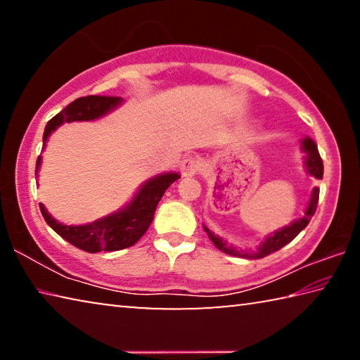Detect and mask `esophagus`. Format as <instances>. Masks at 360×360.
Here are the masks:
<instances>
[{
  "label": "esophagus",
  "instance_id": "esophagus-1",
  "mask_svg": "<svg viewBox=\"0 0 360 360\" xmlns=\"http://www.w3.org/2000/svg\"><path fill=\"white\" fill-rule=\"evenodd\" d=\"M181 172H182V176H186V178H192V176H195L200 172V162L195 157H187L186 160L182 162Z\"/></svg>",
  "mask_w": 360,
  "mask_h": 360
}]
</instances>
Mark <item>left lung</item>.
<instances>
[{"mask_svg": "<svg viewBox=\"0 0 360 360\" xmlns=\"http://www.w3.org/2000/svg\"><path fill=\"white\" fill-rule=\"evenodd\" d=\"M302 150L304 154L303 163H304V168H307V173L314 176L316 179H322V174H324V165H322V158L319 155L318 146H316V143L311 138L307 136L302 139ZM318 200H319V188L314 187L311 192V197H309L307 210H304V214L302 217H298L297 221H294L292 224L285 225V227L279 229L276 231H273L270 235H266L265 238L259 243L257 248L249 249V251H246V249L235 248L233 245H227V241L222 240L221 236L212 233L206 225H203V229L206 233H208L210 240L214 243V246L217 249H221L222 252L229 255H235V257L262 259L265 257V255H270L273 252L279 251V249L284 248L288 243H290L304 227H307L309 221H311V217L314 216L316 208H318Z\"/></svg>", "mask_w": 360, "mask_h": 360, "instance_id": "8db88e82", "label": "left lung"}]
</instances>
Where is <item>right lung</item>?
I'll return each instance as SVG.
<instances>
[{
  "label": "right lung",
  "mask_w": 360,
  "mask_h": 360,
  "mask_svg": "<svg viewBox=\"0 0 360 360\" xmlns=\"http://www.w3.org/2000/svg\"><path fill=\"white\" fill-rule=\"evenodd\" d=\"M122 105L120 96H98L89 95L77 98L70 103L62 112L47 122L44 136H42V150L46 148L49 136L56 131L60 125L70 124L76 120H96L112 112L115 108ZM42 157L36 160V174L39 173ZM181 176L178 173H162L157 174L144 182L138 188L131 202L127 203L124 208L108 214L94 222L82 225H65L58 222L46 206L39 203L42 217L46 219L53 231L62 236L63 240L71 243L72 246L82 249L85 252H100V251H120V249L130 248L141 238L149 229L150 222L154 221L155 208L167 188L178 181Z\"/></svg>",
  "instance_id": "add662e5"
}]
</instances>
